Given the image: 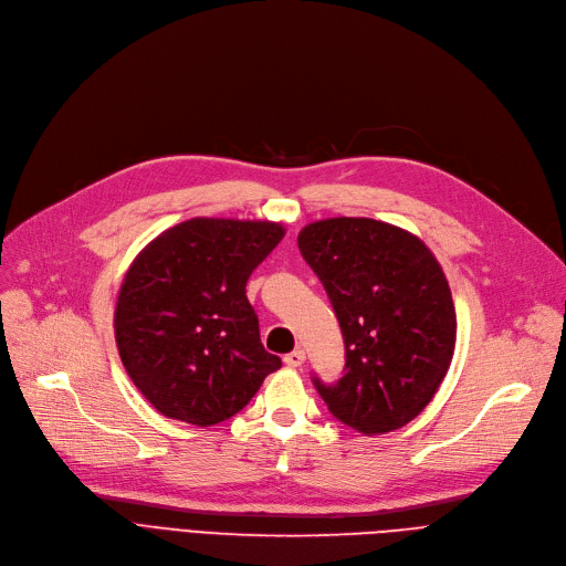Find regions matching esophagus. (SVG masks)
<instances>
[{
  "label": "esophagus",
  "mask_w": 566,
  "mask_h": 566,
  "mask_svg": "<svg viewBox=\"0 0 566 566\" xmlns=\"http://www.w3.org/2000/svg\"><path fill=\"white\" fill-rule=\"evenodd\" d=\"M283 360H285L287 368H298V365H304V360H306V352L304 349H294V352L285 354Z\"/></svg>",
  "instance_id": "34e87169"
}]
</instances>
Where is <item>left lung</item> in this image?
I'll list each match as a JSON object with an SVG mask.
<instances>
[{
  "label": "left lung",
  "mask_w": 566,
  "mask_h": 566,
  "mask_svg": "<svg viewBox=\"0 0 566 566\" xmlns=\"http://www.w3.org/2000/svg\"><path fill=\"white\" fill-rule=\"evenodd\" d=\"M298 251L340 322L345 375L313 384L328 411L365 437L411 422L437 395L454 354L448 279L422 240L365 217L308 223Z\"/></svg>",
  "instance_id": "obj_1"
}]
</instances>
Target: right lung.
I'll list each match as a JSON object with an SVG mask.
<instances>
[{
    "label": "right lung",
    "instance_id": "obj_1",
    "mask_svg": "<svg viewBox=\"0 0 566 566\" xmlns=\"http://www.w3.org/2000/svg\"><path fill=\"white\" fill-rule=\"evenodd\" d=\"M283 235L274 221L196 217L164 230L129 264L114 311L116 345L161 416L217 424L281 368L260 343L247 281Z\"/></svg>",
    "mask_w": 566,
    "mask_h": 566
}]
</instances>
